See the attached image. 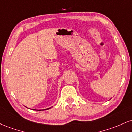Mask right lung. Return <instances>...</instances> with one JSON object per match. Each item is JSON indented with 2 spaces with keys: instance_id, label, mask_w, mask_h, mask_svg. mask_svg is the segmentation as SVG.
Wrapping results in <instances>:
<instances>
[{
  "instance_id": "right-lung-1",
  "label": "right lung",
  "mask_w": 132,
  "mask_h": 132,
  "mask_svg": "<svg viewBox=\"0 0 132 132\" xmlns=\"http://www.w3.org/2000/svg\"><path fill=\"white\" fill-rule=\"evenodd\" d=\"M51 108V107H50V108H48V109H45V110H46V109H50ZM33 110H34V109H33ZM40 110V111H41V110Z\"/></svg>"
}]
</instances>
